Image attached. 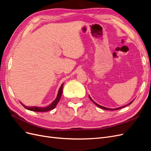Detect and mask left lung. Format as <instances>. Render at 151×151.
I'll return each mask as SVG.
<instances>
[{
	"label": "left lung",
	"instance_id": "obj_1",
	"mask_svg": "<svg viewBox=\"0 0 151 151\" xmlns=\"http://www.w3.org/2000/svg\"><path fill=\"white\" fill-rule=\"evenodd\" d=\"M89 98H90V99L91 100V101H92L97 106H98L99 108H102V109H106V110H116V109H121V108H123V107H125V106H127V105H129V104H130L132 102L134 101V100L133 101H132V102H130V103H129L128 104H127V105H125V106H122V107H120V108H114V109H111V108H106V107H104V106H100L99 104H97L96 103H95L93 100L92 99V98H91L89 96Z\"/></svg>",
	"mask_w": 151,
	"mask_h": 151
}]
</instances>
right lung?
Segmentation results:
<instances>
[{
  "label": "right lung",
  "instance_id": "add662e5",
  "mask_svg": "<svg viewBox=\"0 0 151 151\" xmlns=\"http://www.w3.org/2000/svg\"><path fill=\"white\" fill-rule=\"evenodd\" d=\"M63 85V84H62L60 89H59V90H58V94H57V96L56 99L54 100V101L51 104L49 105V106H47V107H36V106L27 107V106H25L24 105H23L22 103H21V104L26 109H28V110H30V111H36V112H45V111H50V110H52V109H54L56 107L57 104H58L59 101H60V99L61 98V96H62V94Z\"/></svg>",
  "mask_w": 151,
  "mask_h": 151
}]
</instances>
